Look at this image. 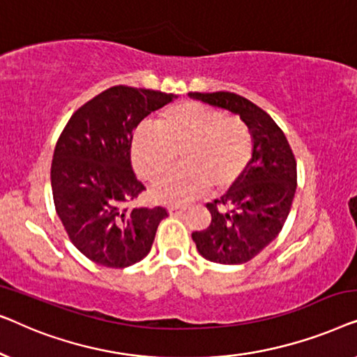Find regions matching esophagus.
I'll return each mask as SVG.
<instances>
[{
  "label": "esophagus",
  "mask_w": 357,
  "mask_h": 357,
  "mask_svg": "<svg viewBox=\"0 0 357 357\" xmlns=\"http://www.w3.org/2000/svg\"><path fill=\"white\" fill-rule=\"evenodd\" d=\"M185 211V206H177V204H172V206H169V213L172 214H178V213H183Z\"/></svg>",
  "instance_id": "esophagus-1"
}]
</instances>
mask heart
<instances>
[{
    "label": "heart",
    "mask_w": 357,
    "mask_h": 357,
    "mask_svg": "<svg viewBox=\"0 0 357 357\" xmlns=\"http://www.w3.org/2000/svg\"><path fill=\"white\" fill-rule=\"evenodd\" d=\"M253 151L248 126L219 109L185 100L160 112L155 123L139 125L131 138V164L143 180L153 182L175 160L182 165L162 175L153 197L183 203L214 190L231 187L245 172Z\"/></svg>",
    "instance_id": "b5f03b06"
}]
</instances>
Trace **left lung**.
<instances>
[{"instance_id":"8db88e82","label":"left lung","mask_w":357,"mask_h":357,"mask_svg":"<svg viewBox=\"0 0 357 357\" xmlns=\"http://www.w3.org/2000/svg\"><path fill=\"white\" fill-rule=\"evenodd\" d=\"M190 97L238 114L253 136L245 172L208 203L211 224L192 234L209 261L238 265L257 257L284 226L297 187V165L284 133L270 114L236 92H190Z\"/></svg>"}]
</instances>
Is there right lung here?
<instances>
[{
  "instance_id": "1",
  "label": "right lung",
  "mask_w": 357,
  "mask_h": 357,
  "mask_svg": "<svg viewBox=\"0 0 357 357\" xmlns=\"http://www.w3.org/2000/svg\"><path fill=\"white\" fill-rule=\"evenodd\" d=\"M174 94L114 86L81 105L56 141L53 203L82 255L107 268H126L148 255L167 209L125 208L146 190L131 167V138L139 121Z\"/></svg>"
}]
</instances>
